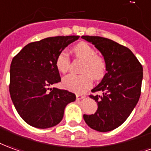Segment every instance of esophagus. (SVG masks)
Returning <instances> with one entry per match:
<instances>
[{
  "instance_id": "esophagus-1",
  "label": "esophagus",
  "mask_w": 151,
  "mask_h": 151,
  "mask_svg": "<svg viewBox=\"0 0 151 151\" xmlns=\"http://www.w3.org/2000/svg\"><path fill=\"white\" fill-rule=\"evenodd\" d=\"M85 98V96L81 95V94H77L76 95V99L77 100H81V99Z\"/></svg>"
}]
</instances>
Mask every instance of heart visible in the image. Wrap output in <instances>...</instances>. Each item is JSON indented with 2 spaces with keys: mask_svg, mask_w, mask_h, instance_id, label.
I'll return each mask as SVG.
<instances>
[{
  "mask_svg": "<svg viewBox=\"0 0 151 151\" xmlns=\"http://www.w3.org/2000/svg\"><path fill=\"white\" fill-rule=\"evenodd\" d=\"M72 50L77 59L83 60L80 69L82 74L68 75L63 79V85L71 91L81 93L91 88L92 78L95 80H100L104 76L107 64L104 57L96 54L95 48L87 42H82L78 43ZM55 66L57 70L63 74L69 71L71 60L65 50L57 55Z\"/></svg>",
  "mask_w": 151,
  "mask_h": 151,
  "instance_id": "b5f03b06",
  "label": "heart"
}]
</instances>
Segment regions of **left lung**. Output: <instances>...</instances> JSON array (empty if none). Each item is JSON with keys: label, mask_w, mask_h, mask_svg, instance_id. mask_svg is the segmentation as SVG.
I'll return each mask as SVG.
<instances>
[{"label": "left lung", "mask_w": 151, "mask_h": 151, "mask_svg": "<svg viewBox=\"0 0 151 151\" xmlns=\"http://www.w3.org/2000/svg\"><path fill=\"white\" fill-rule=\"evenodd\" d=\"M92 42L104 56L107 73L90 95L98 109L94 114L83 115L90 128L99 132L111 131L123 124L136 106L141 96L143 69L131 50L109 38L82 36Z\"/></svg>", "instance_id": "obj_1"}]
</instances>
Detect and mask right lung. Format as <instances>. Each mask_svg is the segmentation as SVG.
<instances>
[{"label":"right lung","mask_w":151,"mask_h":151,"mask_svg":"<svg viewBox=\"0 0 151 151\" xmlns=\"http://www.w3.org/2000/svg\"><path fill=\"white\" fill-rule=\"evenodd\" d=\"M80 36H57L33 42L14 56L10 65L9 93L21 117L31 126L47 129L58 125L74 93L50 85L61 81L57 55Z\"/></svg>","instance_id":"1"}]
</instances>
